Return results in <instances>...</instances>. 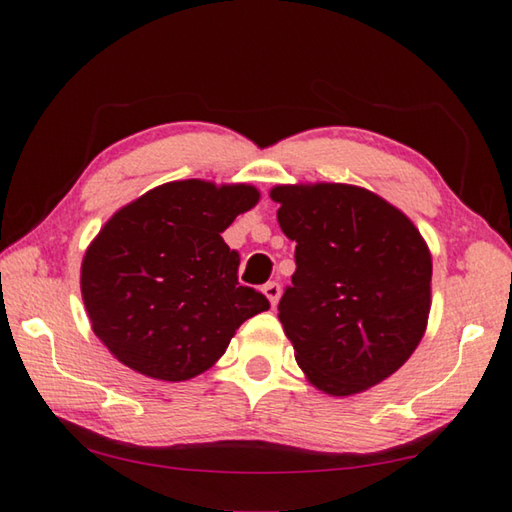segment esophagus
<instances>
[{"instance_id":"obj_1","label":"esophagus","mask_w":512,"mask_h":512,"mask_svg":"<svg viewBox=\"0 0 512 512\" xmlns=\"http://www.w3.org/2000/svg\"><path fill=\"white\" fill-rule=\"evenodd\" d=\"M262 291H264V296L268 298V302H271V305L275 307L277 300H280V293H282L280 284H277V282H266Z\"/></svg>"}]
</instances>
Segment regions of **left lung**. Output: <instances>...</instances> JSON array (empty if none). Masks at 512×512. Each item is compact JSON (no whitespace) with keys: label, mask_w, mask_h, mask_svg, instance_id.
I'll list each match as a JSON object with an SVG mask.
<instances>
[{"label":"left lung","mask_w":512,"mask_h":512,"mask_svg":"<svg viewBox=\"0 0 512 512\" xmlns=\"http://www.w3.org/2000/svg\"><path fill=\"white\" fill-rule=\"evenodd\" d=\"M296 273L277 318L318 391L345 397L402 368L427 329L431 253L397 207L363 187L277 185Z\"/></svg>","instance_id":"obj_1"}]
</instances>
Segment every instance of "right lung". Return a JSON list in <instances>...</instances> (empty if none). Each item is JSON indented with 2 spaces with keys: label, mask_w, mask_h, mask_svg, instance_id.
Instances as JSON below:
<instances>
[{
  "label": "right lung",
  "mask_w": 512,
  "mask_h": 512,
  "mask_svg": "<svg viewBox=\"0 0 512 512\" xmlns=\"http://www.w3.org/2000/svg\"><path fill=\"white\" fill-rule=\"evenodd\" d=\"M259 201L253 185L176 180L121 207L85 250L81 293L101 343L140 375L185 381L268 300L241 287L221 232Z\"/></svg>",
  "instance_id": "obj_1"
}]
</instances>
